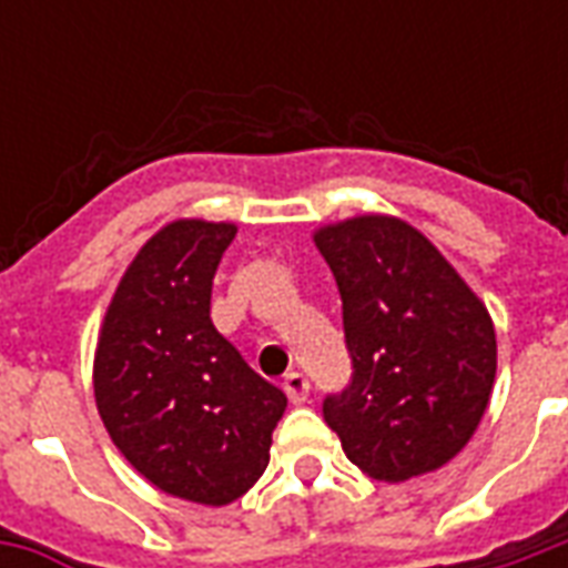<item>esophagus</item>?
Masks as SVG:
<instances>
[{"label": "esophagus", "mask_w": 568, "mask_h": 568, "mask_svg": "<svg viewBox=\"0 0 568 568\" xmlns=\"http://www.w3.org/2000/svg\"><path fill=\"white\" fill-rule=\"evenodd\" d=\"M283 389H285V395H288V402H292V405H304L310 395V381L304 377V374L292 371V374H288V377L283 381Z\"/></svg>", "instance_id": "esophagus-1"}]
</instances>
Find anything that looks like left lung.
Masks as SVG:
<instances>
[{
	"label": "left lung",
	"mask_w": 568,
	"mask_h": 568,
	"mask_svg": "<svg viewBox=\"0 0 568 568\" xmlns=\"http://www.w3.org/2000/svg\"><path fill=\"white\" fill-rule=\"evenodd\" d=\"M313 243L337 280L353 356V383L322 405L346 459L386 484L447 465L496 383L487 304L405 219L365 212L322 224Z\"/></svg>",
	"instance_id": "1"
}]
</instances>
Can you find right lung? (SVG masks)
<instances>
[{
    "mask_svg": "<svg viewBox=\"0 0 568 568\" xmlns=\"http://www.w3.org/2000/svg\"><path fill=\"white\" fill-rule=\"evenodd\" d=\"M234 236L236 224L206 219L151 234L93 353L97 410L124 459L163 493L212 508L255 487L288 405L210 320L212 276Z\"/></svg>",
    "mask_w": 568,
    "mask_h": 568,
    "instance_id": "add662e5",
    "label": "right lung"
}]
</instances>
